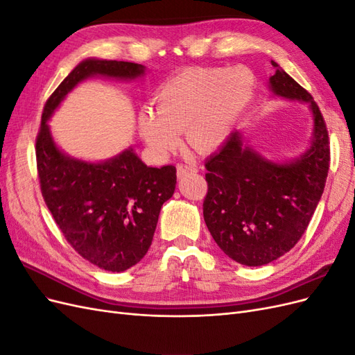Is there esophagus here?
<instances>
[{
  "label": "esophagus",
  "mask_w": 355,
  "mask_h": 355,
  "mask_svg": "<svg viewBox=\"0 0 355 355\" xmlns=\"http://www.w3.org/2000/svg\"><path fill=\"white\" fill-rule=\"evenodd\" d=\"M198 171V167L196 166V164H192V163H180V164H178V176L179 178H184V176H187L188 173H197Z\"/></svg>",
  "instance_id": "obj_1"
}]
</instances>
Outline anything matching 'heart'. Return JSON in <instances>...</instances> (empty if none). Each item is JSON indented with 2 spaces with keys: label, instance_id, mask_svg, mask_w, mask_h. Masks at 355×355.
<instances>
[{
  "label": "heart",
  "instance_id": "heart-1",
  "mask_svg": "<svg viewBox=\"0 0 355 355\" xmlns=\"http://www.w3.org/2000/svg\"><path fill=\"white\" fill-rule=\"evenodd\" d=\"M253 84V73L244 67L182 71L155 90L154 111L139 114V135L158 157L175 151L182 130L198 151H214L232 135Z\"/></svg>",
  "mask_w": 355,
  "mask_h": 355
}]
</instances>
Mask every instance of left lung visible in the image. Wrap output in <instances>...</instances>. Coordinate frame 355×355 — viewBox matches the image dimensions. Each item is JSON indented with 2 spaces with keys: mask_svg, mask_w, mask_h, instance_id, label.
Wrapping results in <instances>:
<instances>
[{
  "mask_svg": "<svg viewBox=\"0 0 355 355\" xmlns=\"http://www.w3.org/2000/svg\"><path fill=\"white\" fill-rule=\"evenodd\" d=\"M270 90L309 105L313 139L305 153L286 163L262 157L235 130L207 161L202 214L213 240L232 261L262 266L287 253L302 237L323 196L330 163L324 118L302 85L278 63Z\"/></svg>",
  "mask_w": 355,
  "mask_h": 355,
  "instance_id": "8db88e82",
  "label": "left lung"
}]
</instances>
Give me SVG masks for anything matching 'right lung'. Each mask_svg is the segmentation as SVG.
Instances as JSON below:
<instances>
[{"label": "right lung", "instance_id": "right-lung-1", "mask_svg": "<svg viewBox=\"0 0 355 355\" xmlns=\"http://www.w3.org/2000/svg\"><path fill=\"white\" fill-rule=\"evenodd\" d=\"M145 67L132 62L85 59L44 105L37 136V168L42 198L67 241L85 261L123 272L146 254L163 204L176 188V167H148L133 148L101 163L62 153L49 127L50 116L77 85L94 75L136 80Z\"/></svg>", "mask_w": 355, "mask_h": 355}]
</instances>
